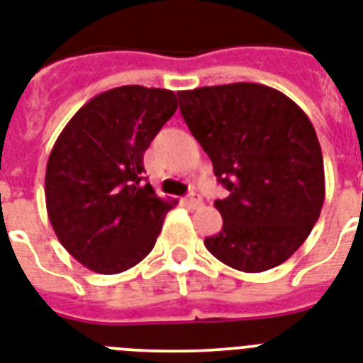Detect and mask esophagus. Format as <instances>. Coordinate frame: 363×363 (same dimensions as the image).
Instances as JSON below:
<instances>
[{"label":"esophagus","mask_w":363,"mask_h":363,"mask_svg":"<svg viewBox=\"0 0 363 363\" xmlns=\"http://www.w3.org/2000/svg\"><path fill=\"white\" fill-rule=\"evenodd\" d=\"M185 203H187L189 208H193V209L200 208V206H202V196L196 193H189L187 196H185Z\"/></svg>","instance_id":"esophagus-1"}]
</instances>
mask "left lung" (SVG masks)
<instances>
[{"instance_id":"left-lung-1","label":"left lung","mask_w":363,"mask_h":363,"mask_svg":"<svg viewBox=\"0 0 363 363\" xmlns=\"http://www.w3.org/2000/svg\"><path fill=\"white\" fill-rule=\"evenodd\" d=\"M179 111L230 194L223 230L203 245L242 272H262L306 241L325 202L321 145L306 113L259 83L178 92Z\"/></svg>"}]
</instances>
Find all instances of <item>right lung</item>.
I'll list each match as a JSON object with an SVG mask.
<instances>
[{
    "label": "right lung",
    "mask_w": 363,
    "mask_h": 363,
    "mask_svg": "<svg viewBox=\"0 0 363 363\" xmlns=\"http://www.w3.org/2000/svg\"><path fill=\"white\" fill-rule=\"evenodd\" d=\"M176 109L172 91L116 86L86 101L55 140L46 167L48 217L86 269L116 274L154 248L178 200L143 184V155Z\"/></svg>",
    "instance_id": "right-lung-1"
}]
</instances>
